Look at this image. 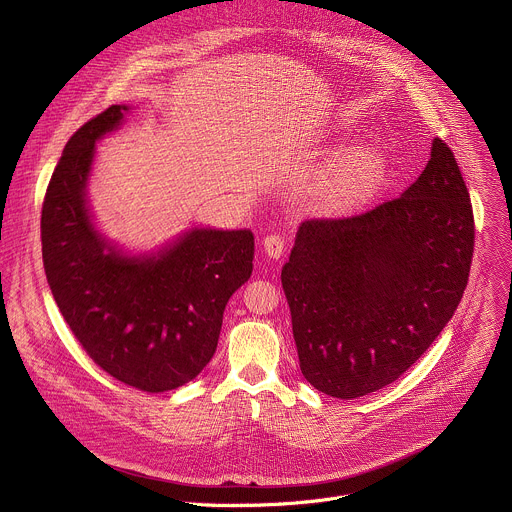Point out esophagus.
<instances>
[{"mask_svg":"<svg viewBox=\"0 0 512 512\" xmlns=\"http://www.w3.org/2000/svg\"><path fill=\"white\" fill-rule=\"evenodd\" d=\"M263 251L271 259H281L283 251H285V243L279 235H269L263 239Z\"/></svg>","mask_w":512,"mask_h":512,"instance_id":"1","label":"esophagus"}]
</instances>
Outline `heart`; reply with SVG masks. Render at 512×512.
<instances>
[{
  "instance_id": "obj_1",
  "label": "heart",
  "mask_w": 512,
  "mask_h": 512,
  "mask_svg": "<svg viewBox=\"0 0 512 512\" xmlns=\"http://www.w3.org/2000/svg\"><path fill=\"white\" fill-rule=\"evenodd\" d=\"M389 178V160L373 143L358 145L338 156L318 176L314 200L328 216H348L371 206Z\"/></svg>"
}]
</instances>
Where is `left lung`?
<instances>
[{
    "instance_id": "obj_1",
    "label": "left lung",
    "mask_w": 512,
    "mask_h": 512,
    "mask_svg": "<svg viewBox=\"0 0 512 512\" xmlns=\"http://www.w3.org/2000/svg\"><path fill=\"white\" fill-rule=\"evenodd\" d=\"M472 253L470 194L437 137L399 198L302 223L281 285L304 379L336 399L397 381L452 320Z\"/></svg>"
}]
</instances>
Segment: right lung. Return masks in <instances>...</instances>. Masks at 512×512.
Masks as SVG:
<instances>
[{
    "label": "right lung",
    "instance_id": "right-lung-1",
    "mask_svg": "<svg viewBox=\"0 0 512 512\" xmlns=\"http://www.w3.org/2000/svg\"><path fill=\"white\" fill-rule=\"evenodd\" d=\"M129 111L111 105L68 139L42 206V259L60 314L99 367L164 393L210 362L227 302L253 273L255 237L190 227L139 253L111 241L97 227L89 180L97 141Z\"/></svg>",
    "mask_w": 512,
    "mask_h": 512
}]
</instances>
